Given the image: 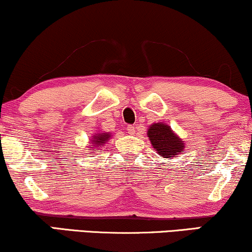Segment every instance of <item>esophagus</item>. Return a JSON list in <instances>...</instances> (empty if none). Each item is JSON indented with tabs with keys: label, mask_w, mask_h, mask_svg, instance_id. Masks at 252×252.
Wrapping results in <instances>:
<instances>
[{
	"label": "esophagus",
	"mask_w": 252,
	"mask_h": 252,
	"mask_svg": "<svg viewBox=\"0 0 252 252\" xmlns=\"http://www.w3.org/2000/svg\"><path fill=\"white\" fill-rule=\"evenodd\" d=\"M135 129H136V127L134 126V125H128V126H127V132H128L130 135L135 134Z\"/></svg>",
	"instance_id": "34e87169"
}]
</instances>
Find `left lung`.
<instances>
[{
  "label": "left lung",
  "instance_id": "obj_1",
  "mask_svg": "<svg viewBox=\"0 0 252 252\" xmlns=\"http://www.w3.org/2000/svg\"><path fill=\"white\" fill-rule=\"evenodd\" d=\"M147 135L149 137L151 146L160 157L173 159L180 156L185 149V141L177 135L167 124L155 123L148 128Z\"/></svg>",
  "mask_w": 252,
  "mask_h": 252
}]
</instances>
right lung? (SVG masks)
Returning a JSON list of instances; mask_svg holds the SVG:
<instances>
[{
	"label": "right lung",
	"mask_w": 252,
	"mask_h": 252,
	"mask_svg": "<svg viewBox=\"0 0 252 252\" xmlns=\"http://www.w3.org/2000/svg\"><path fill=\"white\" fill-rule=\"evenodd\" d=\"M110 137H111V133L110 132H101V130H98V132L95 133L94 135L92 136V139L89 140V144H91V146H88V150L91 151V153L92 150L96 153V151L98 150V148H101L103 144L108 142Z\"/></svg>",
	"instance_id": "right-lung-1"
}]
</instances>
